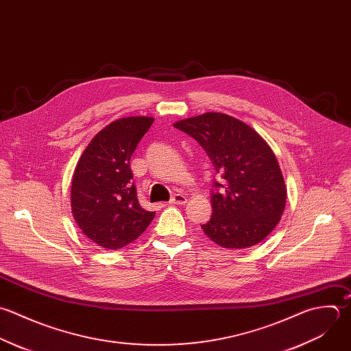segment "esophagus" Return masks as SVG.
<instances>
[{
  "instance_id": "1",
  "label": "esophagus",
  "mask_w": 351,
  "mask_h": 351,
  "mask_svg": "<svg viewBox=\"0 0 351 351\" xmlns=\"http://www.w3.org/2000/svg\"><path fill=\"white\" fill-rule=\"evenodd\" d=\"M171 204H173V205H184V204H187V197H184L183 194H175L171 198Z\"/></svg>"
}]
</instances>
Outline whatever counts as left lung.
Listing matches in <instances>:
<instances>
[{"instance_id":"left-lung-1","label":"left lung","mask_w":351,"mask_h":351,"mask_svg":"<svg viewBox=\"0 0 351 351\" xmlns=\"http://www.w3.org/2000/svg\"><path fill=\"white\" fill-rule=\"evenodd\" d=\"M176 128L193 136L224 179L215 182L213 215L201 226L226 249H246L264 241L286 208L287 189L278 158L265 139L230 114L208 112L179 120Z\"/></svg>"}]
</instances>
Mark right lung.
<instances>
[{"label": "right lung", "mask_w": 351, "mask_h": 351, "mask_svg": "<svg viewBox=\"0 0 351 351\" xmlns=\"http://www.w3.org/2000/svg\"><path fill=\"white\" fill-rule=\"evenodd\" d=\"M154 119L130 116L102 128L82 153L71 183V210L97 246L117 250L141 237L154 212L141 208L130 160Z\"/></svg>", "instance_id": "right-lung-1"}]
</instances>
